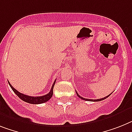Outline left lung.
<instances>
[{
  "mask_svg": "<svg viewBox=\"0 0 132 132\" xmlns=\"http://www.w3.org/2000/svg\"><path fill=\"white\" fill-rule=\"evenodd\" d=\"M76 94H77V95H78V96L79 98H80L81 99H82V100H84V101H93V102H97V101H103V100H104V99H106V98H108L109 96L110 95H111V94H110L109 95H108L107 96H106V97L104 98H100V99H96V100H93V99H88V98H84L81 97V96H80L78 94V92H76Z\"/></svg>",
  "mask_w": 132,
  "mask_h": 132,
  "instance_id": "1",
  "label": "left lung"
}]
</instances>
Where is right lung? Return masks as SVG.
Here are the masks:
<instances>
[{
	"label": "right lung",
	"instance_id": "1",
	"mask_svg": "<svg viewBox=\"0 0 132 132\" xmlns=\"http://www.w3.org/2000/svg\"><path fill=\"white\" fill-rule=\"evenodd\" d=\"M55 81L56 80L54 81V82L53 83V86H52V88L51 89V91L49 92V93H48L46 95L42 96H30L26 95V94H23L22 93H20L19 92H18L17 90H15L13 87L12 86L11 84L9 82V84L11 86V89L13 90L14 92H15L17 96L19 98H21L22 101H23L24 102H26V103H30V104H42V103H46L48 101H49L50 99L51 98V97L53 96V88H54V86L55 84Z\"/></svg>",
	"mask_w": 132,
	"mask_h": 132
}]
</instances>
